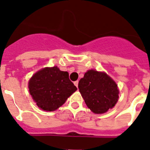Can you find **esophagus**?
<instances>
[{
    "mask_svg": "<svg viewBox=\"0 0 150 150\" xmlns=\"http://www.w3.org/2000/svg\"><path fill=\"white\" fill-rule=\"evenodd\" d=\"M74 85H75V86H76V87H77V88H78V85H79V81H74Z\"/></svg>",
    "mask_w": 150,
    "mask_h": 150,
    "instance_id": "obj_1",
    "label": "esophagus"
}]
</instances>
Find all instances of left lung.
Instances as JSON below:
<instances>
[{
	"label": "left lung",
	"instance_id": "left-lung-1",
	"mask_svg": "<svg viewBox=\"0 0 150 150\" xmlns=\"http://www.w3.org/2000/svg\"><path fill=\"white\" fill-rule=\"evenodd\" d=\"M79 89L88 108L94 114H104L117 102L119 91L106 73L87 71L79 82Z\"/></svg>",
	"mask_w": 150,
	"mask_h": 150
}]
</instances>
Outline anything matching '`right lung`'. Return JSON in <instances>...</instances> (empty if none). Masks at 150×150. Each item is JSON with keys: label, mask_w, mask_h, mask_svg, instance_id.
I'll list each match as a JSON object with an SVG mask.
<instances>
[{"label": "right lung", "mask_w": 150, "mask_h": 150, "mask_svg": "<svg viewBox=\"0 0 150 150\" xmlns=\"http://www.w3.org/2000/svg\"><path fill=\"white\" fill-rule=\"evenodd\" d=\"M77 90L70 81L67 71L57 66L45 68L34 74L29 81V91L37 106L46 111L61 107Z\"/></svg>", "instance_id": "obj_1"}]
</instances>
